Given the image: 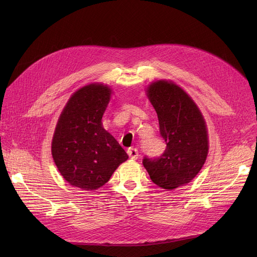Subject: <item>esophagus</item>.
<instances>
[{"label":"esophagus","instance_id":"obj_1","mask_svg":"<svg viewBox=\"0 0 257 257\" xmlns=\"http://www.w3.org/2000/svg\"><path fill=\"white\" fill-rule=\"evenodd\" d=\"M127 154L132 160H137V158L139 157L138 150L136 149V148H130V149L127 150Z\"/></svg>","mask_w":257,"mask_h":257}]
</instances>
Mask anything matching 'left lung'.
I'll return each instance as SVG.
<instances>
[{
    "label": "left lung",
    "instance_id": "8db88e82",
    "mask_svg": "<svg viewBox=\"0 0 257 257\" xmlns=\"http://www.w3.org/2000/svg\"><path fill=\"white\" fill-rule=\"evenodd\" d=\"M147 92L166 149L159 158L145 157L143 164L153 183L170 191L191 182L205 164L209 149L206 122L194 100L174 82L155 81Z\"/></svg>",
    "mask_w": 257,
    "mask_h": 257
}]
</instances>
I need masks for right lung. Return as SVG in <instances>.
I'll list each match as a JSON object with an SVG mask.
<instances>
[{
	"label": "right lung",
	"instance_id": "add662e5",
	"mask_svg": "<svg viewBox=\"0 0 257 257\" xmlns=\"http://www.w3.org/2000/svg\"><path fill=\"white\" fill-rule=\"evenodd\" d=\"M111 90L91 83L68 99L54 131L51 152L60 174L73 186L96 190L128 159L123 148L103 127L102 118Z\"/></svg>",
	"mask_w": 257,
	"mask_h": 257
}]
</instances>
